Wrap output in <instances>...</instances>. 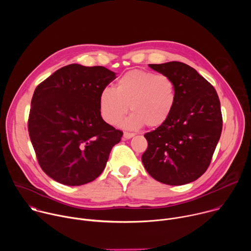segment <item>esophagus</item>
<instances>
[{"label":"esophagus","mask_w":251,"mask_h":251,"mask_svg":"<svg viewBox=\"0 0 251 251\" xmlns=\"http://www.w3.org/2000/svg\"><path fill=\"white\" fill-rule=\"evenodd\" d=\"M134 136H135L134 133H129V132H124V134H123L124 139H131Z\"/></svg>","instance_id":"esophagus-1"}]
</instances>
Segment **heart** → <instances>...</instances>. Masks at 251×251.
<instances>
[{
  "label": "heart",
  "mask_w": 251,
  "mask_h": 251,
  "mask_svg": "<svg viewBox=\"0 0 251 251\" xmlns=\"http://www.w3.org/2000/svg\"><path fill=\"white\" fill-rule=\"evenodd\" d=\"M176 103V86L168 75L134 69L122 75L115 88L106 87L99 95V109L108 124L118 123L130 110L122 125L137 129L146 125L158 128L171 117Z\"/></svg>",
  "instance_id": "b5f03b06"
}]
</instances>
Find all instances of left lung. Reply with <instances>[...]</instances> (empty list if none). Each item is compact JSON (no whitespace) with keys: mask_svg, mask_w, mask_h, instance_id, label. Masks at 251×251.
<instances>
[{"mask_svg":"<svg viewBox=\"0 0 251 251\" xmlns=\"http://www.w3.org/2000/svg\"><path fill=\"white\" fill-rule=\"evenodd\" d=\"M149 66L175 81L176 103L165 124L144 135L148 148L142 155L143 165L163 184L192 183L208 168L221 138L223 116L218 93L186 63L170 61Z\"/></svg>","mask_w":251,"mask_h":251,"instance_id":"8db88e82","label":"left lung"}]
</instances>
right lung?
I'll return each mask as SVG.
<instances>
[{"instance_id":"1","label":"right lung","mask_w":251,"mask_h":251,"mask_svg":"<svg viewBox=\"0 0 251 251\" xmlns=\"http://www.w3.org/2000/svg\"><path fill=\"white\" fill-rule=\"evenodd\" d=\"M116 78L104 66L73 63L35 88L28 134L43 171L66 186L94 181L123 132L101 117L99 95Z\"/></svg>"}]
</instances>
